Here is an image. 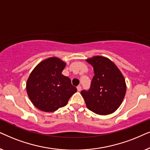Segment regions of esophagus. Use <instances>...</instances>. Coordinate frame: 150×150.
<instances>
[{
  "instance_id": "obj_1",
  "label": "esophagus",
  "mask_w": 150,
  "mask_h": 150,
  "mask_svg": "<svg viewBox=\"0 0 150 150\" xmlns=\"http://www.w3.org/2000/svg\"><path fill=\"white\" fill-rule=\"evenodd\" d=\"M77 91H78L79 92V91H81V86H80V85L77 86Z\"/></svg>"
}]
</instances>
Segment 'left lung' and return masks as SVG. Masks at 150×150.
<instances>
[{
    "label": "left lung",
    "instance_id": "left-lung-1",
    "mask_svg": "<svg viewBox=\"0 0 150 150\" xmlns=\"http://www.w3.org/2000/svg\"><path fill=\"white\" fill-rule=\"evenodd\" d=\"M86 61L95 75L88 91H82L86 107L101 115L113 113L120 106L126 93V83L117 66L107 57L94 56Z\"/></svg>",
    "mask_w": 150,
    "mask_h": 150
}]
</instances>
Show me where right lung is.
<instances>
[{
	"instance_id": "1",
	"label": "right lung",
	"mask_w": 150,
	"mask_h": 150,
	"mask_svg": "<svg viewBox=\"0 0 150 150\" xmlns=\"http://www.w3.org/2000/svg\"><path fill=\"white\" fill-rule=\"evenodd\" d=\"M66 63L49 57L39 63L30 74L26 88L30 100L44 112H54L65 106L77 92L69 77L62 74Z\"/></svg>"
}]
</instances>
